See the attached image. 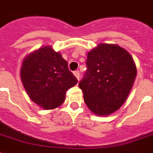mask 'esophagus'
I'll use <instances>...</instances> for the list:
<instances>
[{
    "mask_svg": "<svg viewBox=\"0 0 153 153\" xmlns=\"http://www.w3.org/2000/svg\"><path fill=\"white\" fill-rule=\"evenodd\" d=\"M74 75L75 76V78H76L77 79L79 80L80 74H79V71H74Z\"/></svg>",
    "mask_w": 153,
    "mask_h": 153,
    "instance_id": "esophagus-1",
    "label": "esophagus"
}]
</instances>
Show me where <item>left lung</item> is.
Returning a JSON list of instances; mask_svg holds the SVG:
<instances>
[{
  "instance_id": "obj_1",
  "label": "left lung",
  "mask_w": 153,
  "mask_h": 153,
  "mask_svg": "<svg viewBox=\"0 0 153 153\" xmlns=\"http://www.w3.org/2000/svg\"><path fill=\"white\" fill-rule=\"evenodd\" d=\"M87 70L79 86L88 109L95 115L112 114L125 102L137 68L130 54L116 44L100 43L88 53Z\"/></svg>"
}]
</instances>
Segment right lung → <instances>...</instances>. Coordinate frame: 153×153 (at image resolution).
<instances>
[{
	"label": "right lung",
	"mask_w": 153,
	"mask_h": 153,
	"mask_svg": "<svg viewBox=\"0 0 153 153\" xmlns=\"http://www.w3.org/2000/svg\"><path fill=\"white\" fill-rule=\"evenodd\" d=\"M20 78L30 99L44 110L60 106L65 100L67 90L78 83L66 60L49 45L24 58Z\"/></svg>",
	"instance_id": "right-lung-1"
}]
</instances>
